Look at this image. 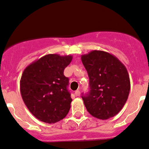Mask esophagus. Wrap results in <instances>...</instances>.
Instances as JSON below:
<instances>
[{"mask_svg": "<svg viewBox=\"0 0 149 149\" xmlns=\"http://www.w3.org/2000/svg\"><path fill=\"white\" fill-rule=\"evenodd\" d=\"M74 94H75V96H79L80 91H79V90H77V91H75Z\"/></svg>", "mask_w": 149, "mask_h": 149, "instance_id": "esophagus-1", "label": "esophagus"}]
</instances>
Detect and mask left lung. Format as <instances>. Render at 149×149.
I'll return each mask as SVG.
<instances>
[{
  "mask_svg": "<svg viewBox=\"0 0 149 149\" xmlns=\"http://www.w3.org/2000/svg\"><path fill=\"white\" fill-rule=\"evenodd\" d=\"M81 59L89 78L90 91L81 96L86 110L98 119L113 118L125 106L130 93L127 68L115 56L103 51H92Z\"/></svg>",
  "mask_w": 149,
  "mask_h": 149,
  "instance_id": "8db88e82",
  "label": "left lung"
}]
</instances>
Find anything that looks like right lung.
<instances>
[{"label":"right lung","instance_id":"right-lung-1","mask_svg":"<svg viewBox=\"0 0 149 149\" xmlns=\"http://www.w3.org/2000/svg\"><path fill=\"white\" fill-rule=\"evenodd\" d=\"M72 56L48 54L25 68L20 93L31 114L46 123H56L68 115L72 99L68 90L69 79L64 70Z\"/></svg>","mask_w":149,"mask_h":149}]
</instances>
